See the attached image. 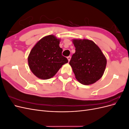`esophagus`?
<instances>
[{
    "instance_id": "esophagus-1",
    "label": "esophagus",
    "mask_w": 129,
    "mask_h": 129,
    "mask_svg": "<svg viewBox=\"0 0 129 129\" xmlns=\"http://www.w3.org/2000/svg\"><path fill=\"white\" fill-rule=\"evenodd\" d=\"M71 56H68V57H67V59H68V60L69 62L70 60H71Z\"/></svg>"
}]
</instances>
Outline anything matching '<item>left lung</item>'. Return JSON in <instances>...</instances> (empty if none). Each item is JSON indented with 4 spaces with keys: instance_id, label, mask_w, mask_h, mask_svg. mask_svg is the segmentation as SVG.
<instances>
[{
    "instance_id": "1",
    "label": "left lung",
    "mask_w": 129,
    "mask_h": 129,
    "mask_svg": "<svg viewBox=\"0 0 129 129\" xmlns=\"http://www.w3.org/2000/svg\"><path fill=\"white\" fill-rule=\"evenodd\" d=\"M75 53L69 64L76 80L81 84L90 85L102 77L107 65V58L95 43L88 39L72 40Z\"/></svg>"
}]
</instances>
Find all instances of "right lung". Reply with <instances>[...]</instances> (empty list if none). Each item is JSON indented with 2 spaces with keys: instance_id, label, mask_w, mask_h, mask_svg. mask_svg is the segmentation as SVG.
Listing matches in <instances>:
<instances>
[{
  "instance_id": "right-lung-1",
  "label": "right lung",
  "mask_w": 129,
  "mask_h": 129,
  "mask_svg": "<svg viewBox=\"0 0 129 129\" xmlns=\"http://www.w3.org/2000/svg\"><path fill=\"white\" fill-rule=\"evenodd\" d=\"M60 39L54 35L44 37L38 41L28 56L29 67L35 76L42 80L53 77L68 59L62 55Z\"/></svg>"
}]
</instances>
